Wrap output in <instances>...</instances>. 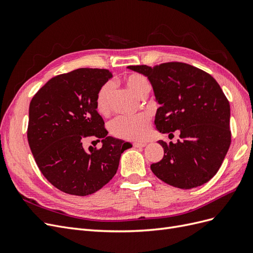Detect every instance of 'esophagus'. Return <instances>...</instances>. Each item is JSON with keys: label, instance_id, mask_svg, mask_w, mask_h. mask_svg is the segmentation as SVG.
Instances as JSON below:
<instances>
[{"label": "esophagus", "instance_id": "34e87169", "mask_svg": "<svg viewBox=\"0 0 253 253\" xmlns=\"http://www.w3.org/2000/svg\"><path fill=\"white\" fill-rule=\"evenodd\" d=\"M145 145H147V143L145 142H134L133 143L134 148H143V147H145Z\"/></svg>", "mask_w": 253, "mask_h": 253}]
</instances>
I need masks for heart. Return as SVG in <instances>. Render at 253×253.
<instances>
[{
  "instance_id": "1",
  "label": "heart",
  "mask_w": 253,
  "mask_h": 253,
  "mask_svg": "<svg viewBox=\"0 0 253 253\" xmlns=\"http://www.w3.org/2000/svg\"><path fill=\"white\" fill-rule=\"evenodd\" d=\"M126 85L139 98L149 94L151 85L149 80L142 75L133 74L126 79ZM115 89V83L108 81L100 86L96 95V106L100 113L108 112L110 101ZM151 118L147 113H140L133 116H118L110 125L111 132L119 138L140 141L145 138L150 129Z\"/></svg>"
}]
</instances>
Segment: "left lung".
<instances>
[{
	"instance_id": "left-lung-1",
	"label": "left lung",
	"mask_w": 253,
	"mask_h": 253,
	"mask_svg": "<svg viewBox=\"0 0 253 253\" xmlns=\"http://www.w3.org/2000/svg\"><path fill=\"white\" fill-rule=\"evenodd\" d=\"M148 78L160 105L154 125L163 134L179 131L177 142L159 140L164 157L151 165L159 179L179 189L209 181L231 142L230 105L216 80L192 65L169 62L127 66Z\"/></svg>"
}]
</instances>
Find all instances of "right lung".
<instances>
[{"label": "right lung", "mask_w": 253, "mask_h": 253, "mask_svg": "<svg viewBox=\"0 0 253 253\" xmlns=\"http://www.w3.org/2000/svg\"><path fill=\"white\" fill-rule=\"evenodd\" d=\"M113 75L108 70L78 68L51 78L29 104L27 138L40 171L52 186L85 196L105 186L116 174L129 142L108 136L97 112L96 95ZM96 135L103 147L83 148Z\"/></svg>", "instance_id": "obj_1"}]
</instances>
